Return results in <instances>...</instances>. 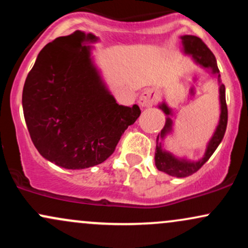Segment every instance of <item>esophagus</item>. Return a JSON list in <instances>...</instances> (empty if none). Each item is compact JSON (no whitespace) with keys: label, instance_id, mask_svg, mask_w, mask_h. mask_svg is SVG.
Segmentation results:
<instances>
[{"label":"esophagus","instance_id":"esophagus-1","mask_svg":"<svg viewBox=\"0 0 248 248\" xmlns=\"http://www.w3.org/2000/svg\"><path fill=\"white\" fill-rule=\"evenodd\" d=\"M156 92L154 90H144L143 92L141 93L140 99H139V104L141 105L142 107H149L153 106L154 102L156 101Z\"/></svg>","mask_w":248,"mask_h":248}]
</instances>
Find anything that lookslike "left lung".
<instances>
[{"label":"left lung","mask_w":248,"mask_h":248,"mask_svg":"<svg viewBox=\"0 0 248 248\" xmlns=\"http://www.w3.org/2000/svg\"><path fill=\"white\" fill-rule=\"evenodd\" d=\"M182 43H183L184 51L189 55L193 57L196 62H198L202 66L206 67V69H211L213 73L218 75V78L220 77L219 75V69L217 66V61H216V57L212 53V51L206 46V44L202 41L201 38L197 36H191V35H186L182 36ZM219 98H220V120H219V124L216 129L215 134H213L211 141L209 142V146H207L206 153L204 155V157L198 162H187L186 160H177L176 157H173L171 154L164 152L162 150L161 144L158 143V139L163 138L166 135V133L169 132L171 129V120L169 118L167 119V124L164 126L163 129L161 130V135L158 134L157 139H156V153H155V164L160 171H163L168 173L170 176H175V177H187V176L192 175V173L197 172L204 164L209 161V158L211 157L212 154L215 153V150L217 149L221 140H223L225 132H226V126H227V105H226V98H225V86L223 84L220 85L219 88ZM160 108L166 113L167 115H170V109L167 107L166 104H162Z\"/></svg>","instance_id":"left-lung-1"}]
</instances>
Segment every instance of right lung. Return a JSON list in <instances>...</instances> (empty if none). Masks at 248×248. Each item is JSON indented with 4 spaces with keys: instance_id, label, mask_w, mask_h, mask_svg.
Instances as JSON below:
<instances>
[{
    "instance_id": "1",
    "label": "right lung",
    "mask_w": 248,
    "mask_h": 248,
    "mask_svg": "<svg viewBox=\"0 0 248 248\" xmlns=\"http://www.w3.org/2000/svg\"><path fill=\"white\" fill-rule=\"evenodd\" d=\"M95 36L76 31L43 47L25 79V124L44 158L84 169L106 161L121 135L138 120V105L121 106L109 94L84 42Z\"/></svg>"
}]
</instances>
